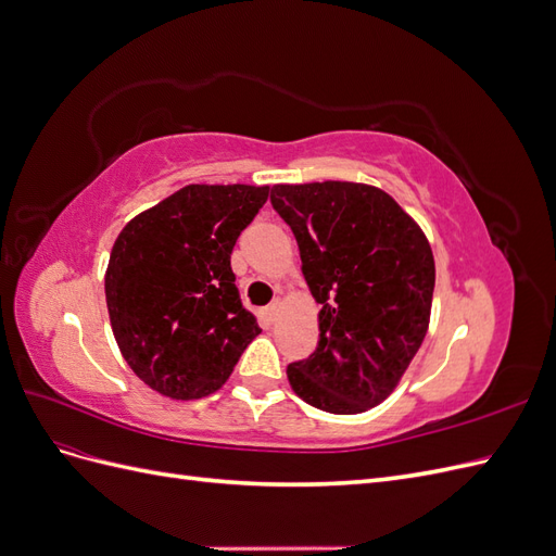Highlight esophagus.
<instances>
[{"mask_svg":"<svg viewBox=\"0 0 556 556\" xmlns=\"http://www.w3.org/2000/svg\"><path fill=\"white\" fill-rule=\"evenodd\" d=\"M280 308H282V301H280V299H276L274 304L266 308V315H268V319H271V323H276V317H278V313H280Z\"/></svg>","mask_w":556,"mask_h":556,"instance_id":"34e87169","label":"esophagus"}]
</instances>
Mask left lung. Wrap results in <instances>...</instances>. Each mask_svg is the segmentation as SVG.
I'll return each instance as SVG.
<instances>
[{"mask_svg":"<svg viewBox=\"0 0 556 556\" xmlns=\"http://www.w3.org/2000/svg\"><path fill=\"white\" fill-rule=\"evenodd\" d=\"M271 204L323 306L315 352L288 366L292 390L333 415L371 410L396 390L429 329L435 264L425 231L364 182H280Z\"/></svg>","mask_w":556,"mask_h":556,"instance_id":"8db88e82","label":"left lung"}]
</instances>
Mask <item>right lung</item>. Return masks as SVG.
I'll return each instance as SVG.
<instances>
[{
	"label": "right lung",
	"instance_id": "1",
	"mask_svg": "<svg viewBox=\"0 0 556 556\" xmlns=\"http://www.w3.org/2000/svg\"><path fill=\"white\" fill-rule=\"evenodd\" d=\"M266 199L268 185H185L117 233L104 276L111 329L150 390L217 392L262 331L241 306L231 250Z\"/></svg>",
	"mask_w": 556,
	"mask_h": 556
}]
</instances>
